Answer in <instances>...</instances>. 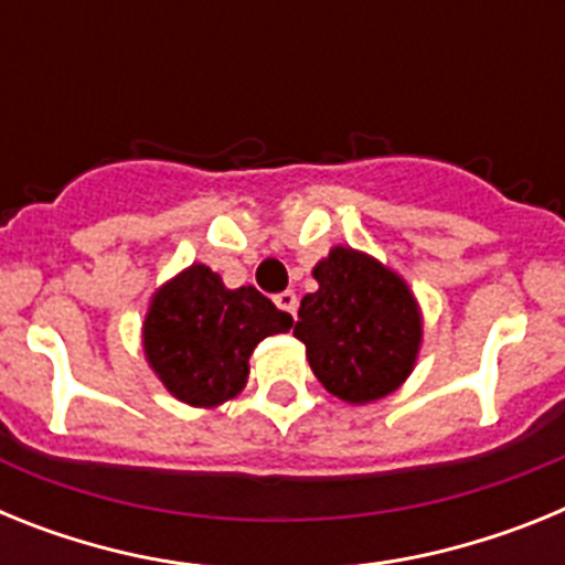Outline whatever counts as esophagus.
Instances as JSON below:
<instances>
[{
    "mask_svg": "<svg viewBox=\"0 0 565 565\" xmlns=\"http://www.w3.org/2000/svg\"><path fill=\"white\" fill-rule=\"evenodd\" d=\"M274 302H277V308H282V311H288L291 317H297V308H299V299L294 291H279L277 297H274Z\"/></svg>",
    "mask_w": 565,
    "mask_h": 565,
    "instance_id": "34e87169",
    "label": "esophagus"
}]
</instances>
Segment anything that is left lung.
Here are the masks:
<instances>
[{"label":"left lung","instance_id":"left-lung-1","mask_svg":"<svg viewBox=\"0 0 565 565\" xmlns=\"http://www.w3.org/2000/svg\"><path fill=\"white\" fill-rule=\"evenodd\" d=\"M317 291L299 302L294 337L313 376L348 404L384 398L416 367L422 308L396 271L371 254L333 246L313 266Z\"/></svg>","mask_w":565,"mask_h":565}]
</instances>
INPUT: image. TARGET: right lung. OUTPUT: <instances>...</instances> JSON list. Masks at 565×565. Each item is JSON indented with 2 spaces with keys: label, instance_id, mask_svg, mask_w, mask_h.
<instances>
[{
  "label": "right lung",
  "instance_id": "obj_1",
  "mask_svg": "<svg viewBox=\"0 0 565 565\" xmlns=\"http://www.w3.org/2000/svg\"><path fill=\"white\" fill-rule=\"evenodd\" d=\"M294 326L254 286L226 288L203 263L154 291L143 319L149 367L174 398L217 407L248 382V356L259 342Z\"/></svg>",
  "mask_w": 565,
  "mask_h": 565
}]
</instances>
